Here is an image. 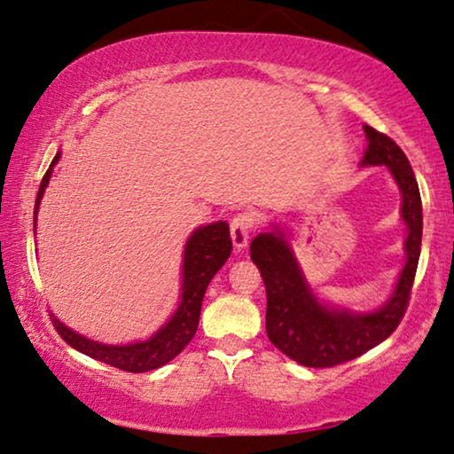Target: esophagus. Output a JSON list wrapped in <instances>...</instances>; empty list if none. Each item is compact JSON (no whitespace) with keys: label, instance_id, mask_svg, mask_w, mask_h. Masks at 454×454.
<instances>
[{"label":"esophagus","instance_id":"esophagus-1","mask_svg":"<svg viewBox=\"0 0 454 454\" xmlns=\"http://www.w3.org/2000/svg\"><path fill=\"white\" fill-rule=\"evenodd\" d=\"M252 233V216L248 213H239L231 219V239L235 250H244L248 246Z\"/></svg>","mask_w":454,"mask_h":454}]
</instances>
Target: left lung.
I'll return each instance as SVG.
<instances>
[{
    "label": "left lung",
    "instance_id": "1",
    "mask_svg": "<svg viewBox=\"0 0 454 454\" xmlns=\"http://www.w3.org/2000/svg\"><path fill=\"white\" fill-rule=\"evenodd\" d=\"M363 129L369 144L361 167H386L403 198L400 219L407 225L404 267L390 298L373 310H352L321 300L306 281L290 239L278 223L258 233L250 244V258L267 287L269 340L304 367H333L384 342L407 310L419 262L423 213L409 158L387 135L367 125Z\"/></svg>",
    "mask_w": 454,
    "mask_h": 454
}]
</instances>
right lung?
<instances>
[{
  "instance_id": "add662e5",
  "label": "right lung",
  "mask_w": 454,
  "mask_h": 454,
  "mask_svg": "<svg viewBox=\"0 0 454 454\" xmlns=\"http://www.w3.org/2000/svg\"><path fill=\"white\" fill-rule=\"evenodd\" d=\"M60 154L62 152H58L54 156L39 185L37 200H35V223H37L41 198H43L45 187L50 185L51 173H54V167L60 160ZM231 248L229 225L225 221L210 223V225H202L196 231H192L184 250L179 306L168 317V321L156 333H152L148 340H139V342L131 344H102L67 327L58 317H51L56 332L74 350L83 352V355L96 358V361L112 364L116 369L131 371V373H145V371L162 367V364L173 361L196 335L206 287L216 275V270L227 262Z\"/></svg>"
}]
</instances>
